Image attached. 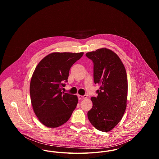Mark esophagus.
Segmentation results:
<instances>
[{
	"instance_id": "1",
	"label": "esophagus",
	"mask_w": 159,
	"mask_h": 159,
	"mask_svg": "<svg viewBox=\"0 0 159 159\" xmlns=\"http://www.w3.org/2000/svg\"><path fill=\"white\" fill-rule=\"evenodd\" d=\"M88 97V95H78V98L79 99H83L86 98Z\"/></svg>"
}]
</instances>
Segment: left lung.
<instances>
[{"mask_svg":"<svg viewBox=\"0 0 159 159\" xmlns=\"http://www.w3.org/2000/svg\"><path fill=\"white\" fill-rule=\"evenodd\" d=\"M93 63L94 83L100 84L98 96L91 98L93 106L88 112L92 126L107 132L121 120L126 108V71L118 55L107 48L86 53Z\"/></svg>","mask_w":159,"mask_h":159,"instance_id":"1","label":"left lung"}]
</instances>
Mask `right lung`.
Here are the masks:
<instances>
[{"label":"right lung","instance_id":"add662e5","mask_svg":"<svg viewBox=\"0 0 159 159\" xmlns=\"http://www.w3.org/2000/svg\"><path fill=\"white\" fill-rule=\"evenodd\" d=\"M83 52H53L38 64L31 79V102L39 120L46 126L57 128L68 121L78 102L77 97L62 92L71 67Z\"/></svg>","mask_w":159,"mask_h":159}]
</instances>
